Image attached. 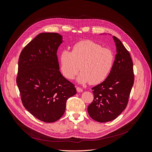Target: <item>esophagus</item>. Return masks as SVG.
I'll return each mask as SVG.
<instances>
[{
    "mask_svg": "<svg viewBox=\"0 0 152 152\" xmlns=\"http://www.w3.org/2000/svg\"><path fill=\"white\" fill-rule=\"evenodd\" d=\"M76 89H77V91L78 92V93H80V92H82V91H83L80 87H77Z\"/></svg>",
    "mask_w": 152,
    "mask_h": 152,
    "instance_id": "obj_1",
    "label": "esophagus"
}]
</instances>
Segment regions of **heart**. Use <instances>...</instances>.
<instances>
[{
  "instance_id": "heart-1",
  "label": "heart",
  "mask_w": 152,
  "mask_h": 152,
  "mask_svg": "<svg viewBox=\"0 0 152 152\" xmlns=\"http://www.w3.org/2000/svg\"><path fill=\"white\" fill-rule=\"evenodd\" d=\"M115 60L112 50L103 48L89 40H81L73 45L72 52L65 49L60 54V70L68 80L78 77L79 83L98 84L107 79Z\"/></svg>"
}]
</instances>
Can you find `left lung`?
<instances>
[{"mask_svg":"<svg viewBox=\"0 0 152 152\" xmlns=\"http://www.w3.org/2000/svg\"><path fill=\"white\" fill-rule=\"evenodd\" d=\"M113 38L117 47L113 68L104 81L92 88L94 99L87 107L89 116L99 122L113 121L126 109L134 81L129 52L116 37Z\"/></svg>","mask_w":152,"mask_h":152,"instance_id":"1","label":"left lung"}]
</instances>
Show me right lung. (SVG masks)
<instances>
[{"mask_svg": "<svg viewBox=\"0 0 152 152\" xmlns=\"http://www.w3.org/2000/svg\"><path fill=\"white\" fill-rule=\"evenodd\" d=\"M62 36L41 33L23 49L18 61L16 83L23 104L44 122L59 120L67 99L77 93L75 85L59 70L58 48Z\"/></svg>", "mask_w": 152, "mask_h": 152, "instance_id": "1", "label": "right lung"}]
</instances>
